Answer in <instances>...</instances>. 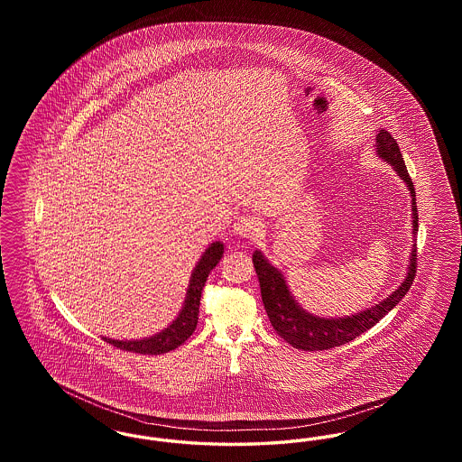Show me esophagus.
I'll use <instances>...</instances> for the list:
<instances>
[{"instance_id":"esophagus-1","label":"esophagus","mask_w":462,"mask_h":462,"mask_svg":"<svg viewBox=\"0 0 462 462\" xmlns=\"http://www.w3.org/2000/svg\"><path fill=\"white\" fill-rule=\"evenodd\" d=\"M234 236L242 239H253L258 234V221L253 217H241L232 226Z\"/></svg>"}]
</instances>
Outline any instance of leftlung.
I'll return each mask as SVG.
<instances>
[{
  "mask_svg": "<svg viewBox=\"0 0 462 462\" xmlns=\"http://www.w3.org/2000/svg\"><path fill=\"white\" fill-rule=\"evenodd\" d=\"M374 147H375L377 157L386 161L395 170L396 176L403 180L411 194V208H412V251L409 256L407 273L400 282V286L396 287L388 298L375 303L374 307L365 308L358 313L345 315V317L313 315L296 301V298L292 296L291 289L287 286L286 277L282 275V272L270 263L260 249L253 253V263L262 287V300H263L266 315L273 329L277 330V334L298 350H305V352L329 350L334 346L350 343L362 332L374 328L386 313H390L407 294L416 277V260H418L416 234H418L419 221L416 190L411 176L407 173V168H405L403 157L400 154L395 138L381 128L375 134Z\"/></svg>",
  "mask_w": 462,
  "mask_h": 462,
  "instance_id": "obj_1",
  "label": "left lung"
}]
</instances>
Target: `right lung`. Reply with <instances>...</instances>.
Wrapping results in <instances>:
<instances>
[{"mask_svg":"<svg viewBox=\"0 0 462 462\" xmlns=\"http://www.w3.org/2000/svg\"><path fill=\"white\" fill-rule=\"evenodd\" d=\"M225 251V244L221 241L211 242L202 256L199 258L198 264L192 270L185 301L181 310L178 311L175 320L154 336L142 337V339H112L104 337L107 343L126 350V352L143 353V355H159L178 348L187 337L198 328L199 305H200V292L208 281L211 270L220 263Z\"/></svg>","mask_w":462,"mask_h":462,"instance_id":"obj_1","label":"right lung"}]
</instances>
